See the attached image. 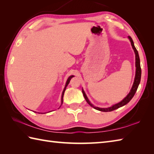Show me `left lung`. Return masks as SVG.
<instances>
[{
  "label": "left lung",
  "instance_id": "1",
  "mask_svg": "<svg viewBox=\"0 0 154 154\" xmlns=\"http://www.w3.org/2000/svg\"><path fill=\"white\" fill-rule=\"evenodd\" d=\"M128 38L130 39V42H131V44H132V46L134 51L135 52V54H136V76H135V79H134V82L133 84V86L132 87L131 90H130V92L129 93V94H128V95L124 98V99L121 101V102L117 103L116 104H114L112 106L109 107V108H99V107H97V106H93L92 104L90 103V101L89 100V99H87V97L86 96L85 93L84 91L82 90V92L83 94V96L85 97V99L86 101L87 102V103L89 104L90 106H91L92 107H93L94 109L98 110H100V111H103V112H110V111H112L116 110L117 109H119V108L122 106L124 105H125L127 103H128L130 100H131L133 97L134 96V94L136 92L137 89H138V87L139 84L140 83V79H141V74H142V71H141V67H140V57H139V55H138V52L137 51L136 48L134 46V42L132 40V38L130 36H128Z\"/></svg>",
  "mask_w": 154,
  "mask_h": 154
}]
</instances>
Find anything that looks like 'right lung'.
<instances>
[{"instance_id": "add662e5", "label": "right lung", "mask_w": 154, "mask_h": 154, "mask_svg": "<svg viewBox=\"0 0 154 154\" xmlns=\"http://www.w3.org/2000/svg\"><path fill=\"white\" fill-rule=\"evenodd\" d=\"M73 77V75H71V76H70L69 77V78H68V79H67V82H66V84H65V88H64L63 93H62V96H61V104H62V103H63V95H64V93H65V89H66V87H67V86L68 85V84L69 83V82H70V80H71V78Z\"/></svg>"}]
</instances>
